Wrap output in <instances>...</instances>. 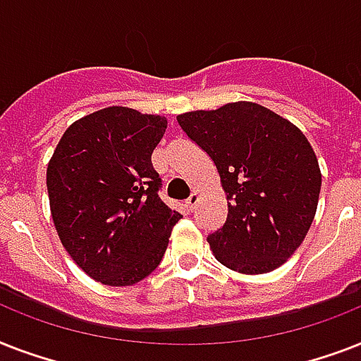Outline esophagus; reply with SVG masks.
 Returning <instances> with one entry per match:
<instances>
[{"label":"esophagus","instance_id":"34e87169","mask_svg":"<svg viewBox=\"0 0 361 361\" xmlns=\"http://www.w3.org/2000/svg\"><path fill=\"white\" fill-rule=\"evenodd\" d=\"M197 204H198V195H197V192H192L191 197H189V198H187V200H185L187 212H192V209L197 208Z\"/></svg>","mask_w":361,"mask_h":361}]
</instances>
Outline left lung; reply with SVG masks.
I'll list each match as a JSON object with an SVG mask.
<instances>
[{"label": "left lung", "mask_w": 361, "mask_h": 361, "mask_svg": "<svg viewBox=\"0 0 361 361\" xmlns=\"http://www.w3.org/2000/svg\"><path fill=\"white\" fill-rule=\"evenodd\" d=\"M217 166L228 200L225 225L208 236L215 258L240 274H268L307 236L319 204L313 147L296 125L249 101L178 116Z\"/></svg>", "instance_id": "left-lung-1"}]
</instances>
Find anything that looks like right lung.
I'll use <instances>...</instances> for the list:
<instances>
[{
    "label": "right lung",
    "instance_id": "obj_1",
    "mask_svg": "<svg viewBox=\"0 0 361 361\" xmlns=\"http://www.w3.org/2000/svg\"><path fill=\"white\" fill-rule=\"evenodd\" d=\"M166 118L109 106L69 125L47 169L65 251L92 279L130 286L157 268L181 215L159 198L152 153Z\"/></svg>",
    "mask_w": 361,
    "mask_h": 361
}]
</instances>
